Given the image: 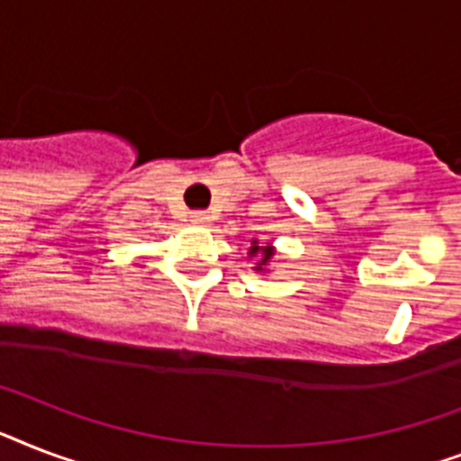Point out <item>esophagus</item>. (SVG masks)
Returning a JSON list of instances; mask_svg holds the SVG:
<instances>
[{
    "instance_id": "esophagus-1",
    "label": "esophagus",
    "mask_w": 461,
    "mask_h": 461,
    "mask_svg": "<svg viewBox=\"0 0 461 461\" xmlns=\"http://www.w3.org/2000/svg\"><path fill=\"white\" fill-rule=\"evenodd\" d=\"M188 222L195 224V227H205V224L212 222V215H210V212H191Z\"/></svg>"
}]
</instances>
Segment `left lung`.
Wrapping results in <instances>:
<instances>
[{"label": "left lung", "mask_w": 461, "mask_h": 461, "mask_svg": "<svg viewBox=\"0 0 461 461\" xmlns=\"http://www.w3.org/2000/svg\"><path fill=\"white\" fill-rule=\"evenodd\" d=\"M246 256L251 260H256V263H253V270H256V273H267V266H270V260H273L275 256V246L260 244L258 239H251V249H249Z\"/></svg>", "instance_id": "8db88e82"}]
</instances>
